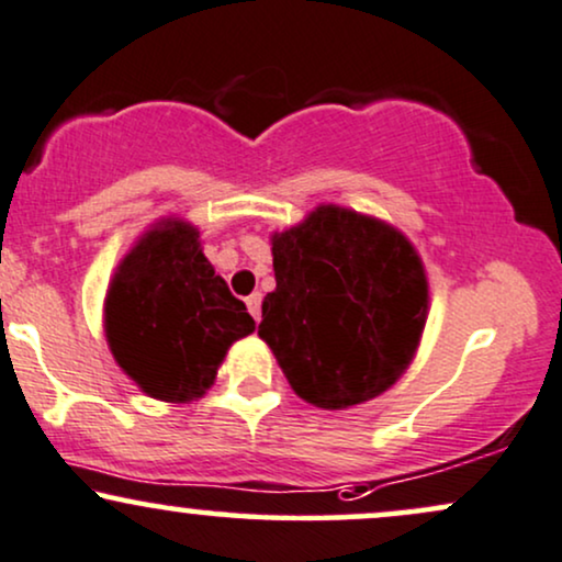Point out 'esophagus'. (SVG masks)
<instances>
[{"label":"esophagus","instance_id":"34e87169","mask_svg":"<svg viewBox=\"0 0 562 562\" xmlns=\"http://www.w3.org/2000/svg\"><path fill=\"white\" fill-rule=\"evenodd\" d=\"M246 306H248V311H251L254 319L259 322V319H261V293L248 295V299H246Z\"/></svg>","mask_w":562,"mask_h":562}]
</instances>
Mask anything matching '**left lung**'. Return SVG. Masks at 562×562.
Instances as JSON below:
<instances>
[{
  "instance_id": "left-lung-1",
  "label": "left lung",
  "mask_w": 562,
  "mask_h": 562,
  "mask_svg": "<svg viewBox=\"0 0 562 562\" xmlns=\"http://www.w3.org/2000/svg\"><path fill=\"white\" fill-rule=\"evenodd\" d=\"M272 256L259 337L295 395L342 411L401 380L429 314L422 256L401 229L322 204L272 235Z\"/></svg>"
}]
</instances>
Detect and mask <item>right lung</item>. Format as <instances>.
<instances>
[{
	"mask_svg": "<svg viewBox=\"0 0 562 562\" xmlns=\"http://www.w3.org/2000/svg\"><path fill=\"white\" fill-rule=\"evenodd\" d=\"M199 238L178 216L157 222L120 261L106 290L104 333L114 361L165 403L199 401L229 346L256 329Z\"/></svg>",
	"mask_w": 562,
	"mask_h": 562,
	"instance_id": "obj_1",
	"label": "right lung"
}]
</instances>
